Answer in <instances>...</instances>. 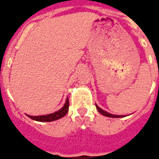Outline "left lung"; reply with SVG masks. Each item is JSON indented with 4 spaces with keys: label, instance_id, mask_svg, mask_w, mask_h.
I'll return each instance as SVG.
<instances>
[{
    "label": "left lung",
    "instance_id": "obj_1",
    "mask_svg": "<svg viewBox=\"0 0 159 159\" xmlns=\"http://www.w3.org/2000/svg\"><path fill=\"white\" fill-rule=\"evenodd\" d=\"M95 107H96V109L98 110V111L101 113V115L103 116H108V117H113V118H116V117H123L124 116H116V115H112V114H110V113H108V112L105 111H103L102 109H101L100 107H98L97 105H95Z\"/></svg>",
    "mask_w": 159,
    "mask_h": 159
}]
</instances>
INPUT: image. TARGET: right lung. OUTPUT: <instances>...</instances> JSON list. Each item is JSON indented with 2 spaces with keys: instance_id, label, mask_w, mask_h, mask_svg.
<instances>
[{
  "instance_id": "add662e5",
  "label": "right lung",
  "mask_w": 159,
  "mask_h": 159,
  "mask_svg": "<svg viewBox=\"0 0 159 159\" xmlns=\"http://www.w3.org/2000/svg\"><path fill=\"white\" fill-rule=\"evenodd\" d=\"M69 107H70V101H69V99L67 98L64 106L58 111L54 112L52 114H49V115L37 116H32L27 115V116L34 120H38V121H52V120L60 119V118L66 115L68 111H69Z\"/></svg>"
}]
</instances>
